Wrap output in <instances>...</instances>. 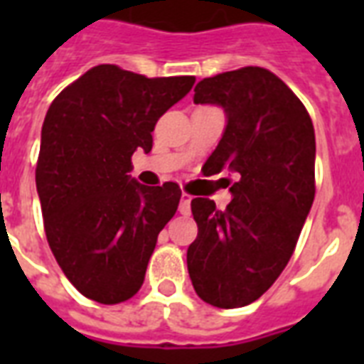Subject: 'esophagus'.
<instances>
[{
  "instance_id": "esophagus-1",
  "label": "esophagus",
  "mask_w": 364,
  "mask_h": 364,
  "mask_svg": "<svg viewBox=\"0 0 364 364\" xmlns=\"http://www.w3.org/2000/svg\"><path fill=\"white\" fill-rule=\"evenodd\" d=\"M191 200H193L191 194H181V202H179V213H181V215H191Z\"/></svg>"
}]
</instances>
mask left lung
Here are the masks:
<instances>
[{
	"label": "left lung",
	"mask_w": 364,
	"mask_h": 364,
	"mask_svg": "<svg viewBox=\"0 0 364 364\" xmlns=\"http://www.w3.org/2000/svg\"><path fill=\"white\" fill-rule=\"evenodd\" d=\"M194 104L219 105L227 126L204 164L238 176L227 210L191 202L198 236L187 251L193 287L217 308H242L272 287L299 242L316 196V132L293 90L264 68L208 77Z\"/></svg>",
	"instance_id": "1"
}]
</instances>
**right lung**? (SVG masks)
I'll list each match as a JSON object with an SVG mask.
<instances>
[{"instance_id": "1", "label": "right lung", "mask_w": 364, "mask_h": 364, "mask_svg": "<svg viewBox=\"0 0 364 364\" xmlns=\"http://www.w3.org/2000/svg\"><path fill=\"white\" fill-rule=\"evenodd\" d=\"M194 77L147 79L102 64L56 96L41 128L36 185L45 234L65 277L87 299L119 304L145 279L160 230L176 215L177 183L147 187L132 154Z\"/></svg>"}]
</instances>
